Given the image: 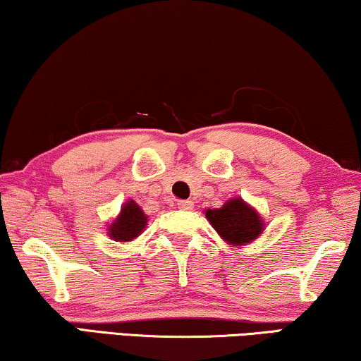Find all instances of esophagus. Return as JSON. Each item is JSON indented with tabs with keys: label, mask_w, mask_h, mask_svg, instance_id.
<instances>
[{
	"label": "esophagus",
	"mask_w": 361,
	"mask_h": 361,
	"mask_svg": "<svg viewBox=\"0 0 361 361\" xmlns=\"http://www.w3.org/2000/svg\"><path fill=\"white\" fill-rule=\"evenodd\" d=\"M177 207H179L180 210L190 212V210H193V202L192 200H179L177 202Z\"/></svg>",
	"instance_id": "34e87169"
}]
</instances>
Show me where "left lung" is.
Here are the masks:
<instances>
[{
	"label": "left lung",
	"mask_w": 361,
	"mask_h": 361,
	"mask_svg": "<svg viewBox=\"0 0 361 361\" xmlns=\"http://www.w3.org/2000/svg\"><path fill=\"white\" fill-rule=\"evenodd\" d=\"M205 216L229 244L243 245L254 241L264 229L257 212L245 205L241 198H233L218 210H207Z\"/></svg>",
	"instance_id": "obj_1"
}]
</instances>
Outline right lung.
<instances>
[{
	"mask_svg": "<svg viewBox=\"0 0 361 361\" xmlns=\"http://www.w3.org/2000/svg\"><path fill=\"white\" fill-rule=\"evenodd\" d=\"M148 218L143 213L142 208H140L133 200L127 202L120 212V216L117 218L116 223L111 224V238L116 239V241H132L142 234L143 228Z\"/></svg>",
	"mask_w": 361,
	"mask_h": 361,
	"instance_id": "1",
	"label": "right lung"
}]
</instances>
